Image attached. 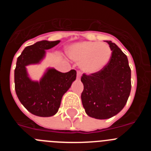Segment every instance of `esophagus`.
Returning <instances> with one entry per match:
<instances>
[{"label":"esophagus","mask_w":151,"mask_h":151,"mask_svg":"<svg viewBox=\"0 0 151 151\" xmlns=\"http://www.w3.org/2000/svg\"><path fill=\"white\" fill-rule=\"evenodd\" d=\"M81 78V73L79 72H77V79L79 80Z\"/></svg>","instance_id":"esophagus-1"}]
</instances>
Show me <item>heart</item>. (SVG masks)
<instances>
[{"instance_id": "b5f03b06", "label": "heart", "mask_w": 151, "mask_h": 151, "mask_svg": "<svg viewBox=\"0 0 151 151\" xmlns=\"http://www.w3.org/2000/svg\"><path fill=\"white\" fill-rule=\"evenodd\" d=\"M66 54L71 60L79 62L80 69L87 74H94L107 65L112 50L106 43L79 41L69 45Z\"/></svg>"}]
</instances>
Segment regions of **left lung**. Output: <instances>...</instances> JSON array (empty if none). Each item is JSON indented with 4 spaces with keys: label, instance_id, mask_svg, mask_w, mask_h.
I'll return each mask as SVG.
<instances>
[{
    "label": "left lung",
    "instance_id": "1",
    "mask_svg": "<svg viewBox=\"0 0 151 151\" xmlns=\"http://www.w3.org/2000/svg\"><path fill=\"white\" fill-rule=\"evenodd\" d=\"M112 50L110 60L102 70L91 76L83 74L82 102L88 116L106 119L123 109L131 92V69L128 58L111 41H106Z\"/></svg>",
    "mask_w": 151,
    "mask_h": 151
}]
</instances>
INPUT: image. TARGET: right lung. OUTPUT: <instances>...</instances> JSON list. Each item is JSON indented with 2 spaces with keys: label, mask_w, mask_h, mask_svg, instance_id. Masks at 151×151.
<instances>
[{
  "label": "right lung",
  "mask_w": 151,
  "mask_h": 151,
  "mask_svg": "<svg viewBox=\"0 0 151 151\" xmlns=\"http://www.w3.org/2000/svg\"><path fill=\"white\" fill-rule=\"evenodd\" d=\"M60 42L38 41L26 47L17 58L14 71L15 90L19 100L28 111L41 117L55 115L60 106L63 94L76 78V71L60 73L54 68H47L39 81L31 79L26 66L39 64L46 55V50Z\"/></svg>",
  "instance_id": "right-lung-1"
}]
</instances>
